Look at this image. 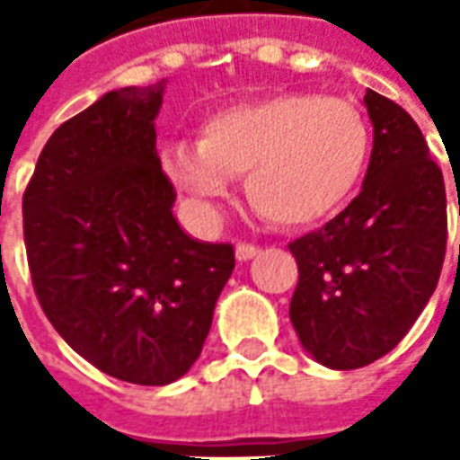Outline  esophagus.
<instances>
[{
  "label": "esophagus",
  "instance_id": "1",
  "mask_svg": "<svg viewBox=\"0 0 460 460\" xmlns=\"http://www.w3.org/2000/svg\"><path fill=\"white\" fill-rule=\"evenodd\" d=\"M253 256H259V249H256V246H251V243H239V246H236V259L239 261H251Z\"/></svg>",
  "mask_w": 460,
  "mask_h": 460
}]
</instances>
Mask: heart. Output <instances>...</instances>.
<instances>
[{"instance_id": "1", "label": "heart", "mask_w": 460, "mask_h": 460, "mask_svg": "<svg viewBox=\"0 0 460 460\" xmlns=\"http://www.w3.org/2000/svg\"><path fill=\"white\" fill-rule=\"evenodd\" d=\"M369 160V125L342 98L276 93L207 115L197 145L170 142L162 164L201 217H214L229 177L266 219L313 226L352 199Z\"/></svg>"}]
</instances>
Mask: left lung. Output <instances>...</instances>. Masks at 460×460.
Returning a JSON list of instances; mask_svg holds the SVG:
<instances>
[{
  "mask_svg": "<svg viewBox=\"0 0 460 460\" xmlns=\"http://www.w3.org/2000/svg\"><path fill=\"white\" fill-rule=\"evenodd\" d=\"M372 155L362 191L323 229L290 243V323L315 362L372 365L434 296L446 253L444 174L402 105L367 91Z\"/></svg>",
  "mask_w": 460,
  "mask_h": 460,
  "instance_id": "left-lung-1",
  "label": "left lung"
}]
</instances>
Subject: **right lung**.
Instances as JSON below:
<instances>
[{
	"label": "right lung",
	"instance_id": "right-lung-1",
	"mask_svg": "<svg viewBox=\"0 0 460 460\" xmlns=\"http://www.w3.org/2000/svg\"><path fill=\"white\" fill-rule=\"evenodd\" d=\"M164 85L108 91L66 120L22 204L46 318L101 372L145 386L190 372L234 270L229 243L191 239L172 214L155 150Z\"/></svg>",
	"mask_w": 460,
	"mask_h": 460
}]
</instances>
